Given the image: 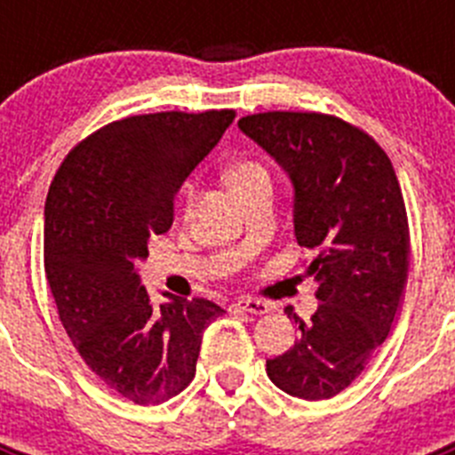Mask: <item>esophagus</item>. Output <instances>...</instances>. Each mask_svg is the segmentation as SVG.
Wrapping results in <instances>:
<instances>
[{"label": "esophagus", "mask_w": 455, "mask_h": 455, "mask_svg": "<svg viewBox=\"0 0 455 455\" xmlns=\"http://www.w3.org/2000/svg\"><path fill=\"white\" fill-rule=\"evenodd\" d=\"M235 307L243 309V312H248V315H268V312L273 309V305L259 299H239L235 300Z\"/></svg>", "instance_id": "esophagus-1"}]
</instances>
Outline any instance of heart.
<instances>
[{
	"instance_id": "heart-1",
	"label": "heart",
	"mask_w": 455,
	"mask_h": 455,
	"mask_svg": "<svg viewBox=\"0 0 455 455\" xmlns=\"http://www.w3.org/2000/svg\"><path fill=\"white\" fill-rule=\"evenodd\" d=\"M228 180H230L232 188H235V191H239V188L248 187V184H252V182H259V180H268V175H267V171L259 166V164L239 162V164H235V166L230 168V172H228ZM193 196H196V187H193L191 182L184 184L182 207H188V204H191Z\"/></svg>"
}]
</instances>
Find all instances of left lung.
<instances>
[{
  "instance_id": "1",
  "label": "left lung",
  "mask_w": 455,
  "mask_h": 455,
  "mask_svg": "<svg viewBox=\"0 0 455 455\" xmlns=\"http://www.w3.org/2000/svg\"><path fill=\"white\" fill-rule=\"evenodd\" d=\"M293 188V232L319 251L305 268L319 307L300 339L267 360L283 392L331 399L355 380L387 337L408 277L410 235L392 162L369 134L323 114L268 111L239 120Z\"/></svg>"
}]
</instances>
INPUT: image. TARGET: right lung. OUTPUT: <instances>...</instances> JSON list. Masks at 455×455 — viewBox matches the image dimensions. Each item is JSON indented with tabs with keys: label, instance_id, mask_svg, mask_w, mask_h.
Returning <instances> with one entry per match:
<instances>
[{
	"label": "right lung",
	"instance_id": "add662e5",
	"mask_svg": "<svg viewBox=\"0 0 455 455\" xmlns=\"http://www.w3.org/2000/svg\"><path fill=\"white\" fill-rule=\"evenodd\" d=\"M232 120L235 111H166L111 123L66 156L47 193L45 275L63 328L91 371L132 403L182 392L204 328L225 312L204 299L156 307L139 264Z\"/></svg>",
	"mask_w": 455,
	"mask_h": 455
}]
</instances>
